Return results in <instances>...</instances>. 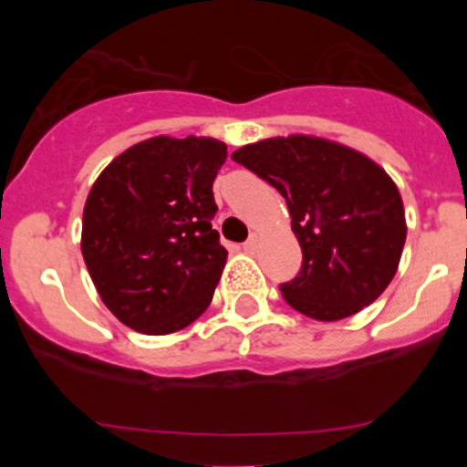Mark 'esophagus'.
<instances>
[{
    "label": "esophagus",
    "mask_w": 467,
    "mask_h": 467,
    "mask_svg": "<svg viewBox=\"0 0 467 467\" xmlns=\"http://www.w3.org/2000/svg\"><path fill=\"white\" fill-rule=\"evenodd\" d=\"M244 251H246V253H251V255H253V253L257 251V237H255V234H253V237L248 239L246 244H244Z\"/></svg>",
    "instance_id": "1"
}]
</instances>
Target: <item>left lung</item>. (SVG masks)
Masks as SVG:
<instances>
[{"mask_svg":"<svg viewBox=\"0 0 467 467\" xmlns=\"http://www.w3.org/2000/svg\"><path fill=\"white\" fill-rule=\"evenodd\" d=\"M285 196L303 266L280 285L296 312L341 321L378 300L398 271L407 223L395 182L370 158L307 135L233 153Z\"/></svg>","mask_w":467,"mask_h":467,"instance_id":"8db88e82","label":"left lung"}]
</instances>
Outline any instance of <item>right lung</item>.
I'll use <instances>...</instances> for the list:
<instances>
[{
    "label": "right lung",
    "instance_id": "add662e5",
    "mask_svg": "<svg viewBox=\"0 0 467 467\" xmlns=\"http://www.w3.org/2000/svg\"><path fill=\"white\" fill-rule=\"evenodd\" d=\"M225 155L219 140L160 135L117 155L89 190L83 260L103 305L135 332H178L212 303L228 257L212 228Z\"/></svg>",
    "mask_w": 467,
    "mask_h": 467
}]
</instances>
